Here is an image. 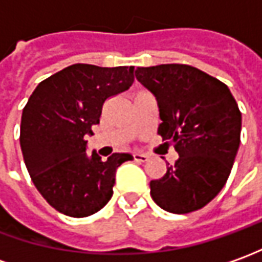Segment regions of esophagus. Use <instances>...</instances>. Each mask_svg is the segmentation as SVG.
<instances>
[{
	"label": "esophagus",
	"instance_id": "obj_1",
	"mask_svg": "<svg viewBox=\"0 0 262 262\" xmlns=\"http://www.w3.org/2000/svg\"><path fill=\"white\" fill-rule=\"evenodd\" d=\"M134 160L135 161H147L148 160V156H145L143 152H134Z\"/></svg>",
	"mask_w": 262,
	"mask_h": 262
}]
</instances>
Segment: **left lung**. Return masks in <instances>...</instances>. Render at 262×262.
Instances as JSON below:
<instances>
[{
  "label": "left lung",
  "instance_id": "1",
  "mask_svg": "<svg viewBox=\"0 0 262 262\" xmlns=\"http://www.w3.org/2000/svg\"><path fill=\"white\" fill-rule=\"evenodd\" d=\"M157 101L159 133L179 159L150 182L152 201L171 213L208 205L225 186L241 141V112L229 88L189 64L137 68Z\"/></svg>",
  "mask_w": 262,
  "mask_h": 262
}]
</instances>
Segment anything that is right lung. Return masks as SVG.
<instances>
[{
  "label": "right lung",
  "instance_id": "obj_1",
  "mask_svg": "<svg viewBox=\"0 0 262 262\" xmlns=\"http://www.w3.org/2000/svg\"><path fill=\"white\" fill-rule=\"evenodd\" d=\"M134 82V66L76 63L40 82L23 110L20 145L33 183L63 215L85 217L110 202L117 168L133 156L106 161L86 154V135L99 124L103 102Z\"/></svg>",
  "mask_w": 262,
  "mask_h": 262
}]
</instances>
